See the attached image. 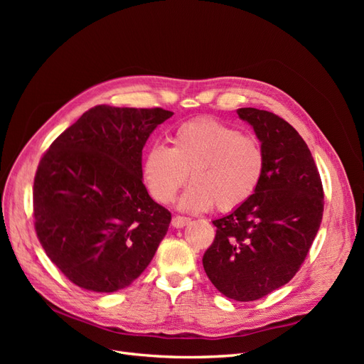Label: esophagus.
Returning a JSON list of instances; mask_svg holds the SVG:
<instances>
[{
	"label": "esophagus",
	"instance_id": "34e87169",
	"mask_svg": "<svg viewBox=\"0 0 364 364\" xmlns=\"http://www.w3.org/2000/svg\"><path fill=\"white\" fill-rule=\"evenodd\" d=\"M190 223V218L188 217H182V215H176L173 220H171V225L174 228H183Z\"/></svg>",
	"mask_w": 364,
	"mask_h": 364
}]
</instances>
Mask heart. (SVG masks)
I'll return each instance as SVG.
<instances>
[{
    "mask_svg": "<svg viewBox=\"0 0 364 364\" xmlns=\"http://www.w3.org/2000/svg\"><path fill=\"white\" fill-rule=\"evenodd\" d=\"M262 171L258 139L214 118L186 121L173 132L171 147L153 144L141 162L142 179L159 203L173 202L190 173L193 183L179 200L188 213L214 205L218 211H232L253 196Z\"/></svg>",
    "mask_w": 364,
    "mask_h": 364,
    "instance_id": "obj_1",
    "label": "heart"
}]
</instances>
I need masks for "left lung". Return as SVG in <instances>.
<instances>
[{
  "instance_id": "left-lung-1",
  "label": "left lung",
  "mask_w": 364,
  "mask_h": 364,
  "mask_svg": "<svg viewBox=\"0 0 364 364\" xmlns=\"http://www.w3.org/2000/svg\"><path fill=\"white\" fill-rule=\"evenodd\" d=\"M255 132L264 171L255 193L214 220L203 269L229 299L257 301L299 270L322 223L323 190L311 151L287 121L255 107L237 109Z\"/></svg>"
}]
</instances>
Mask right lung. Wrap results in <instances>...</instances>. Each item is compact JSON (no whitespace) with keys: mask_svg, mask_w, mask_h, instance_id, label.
Segmentation results:
<instances>
[{"mask_svg":"<svg viewBox=\"0 0 364 364\" xmlns=\"http://www.w3.org/2000/svg\"><path fill=\"white\" fill-rule=\"evenodd\" d=\"M171 115L161 107L95 106L42 156L33 185L36 234L79 287L126 289L155 257L171 214L142 183V149Z\"/></svg>","mask_w":364,"mask_h":364,"instance_id":"obj_1","label":"right lung"}]
</instances>
